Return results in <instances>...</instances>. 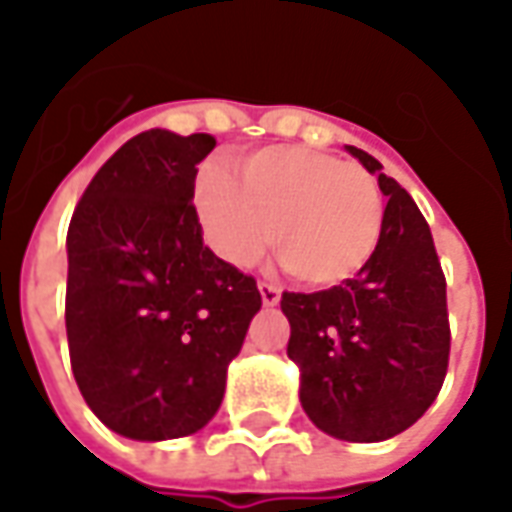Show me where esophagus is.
<instances>
[{"label": "esophagus", "instance_id": "1", "mask_svg": "<svg viewBox=\"0 0 512 512\" xmlns=\"http://www.w3.org/2000/svg\"><path fill=\"white\" fill-rule=\"evenodd\" d=\"M257 288H260V300H263V305H266V308H274V305L280 302V288H277V285L260 283Z\"/></svg>", "mask_w": 512, "mask_h": 512}]
</instances>
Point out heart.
I'll use <instances>...</instances> for the list:
<instances>
[{
    "instance_id": "1",
    "label": "heart",
    "mask_w": 512,
    "mask_h": 512,
    "mask_svg": "<svg viewBox=\"0 0 512 512\" xmlns=\"http://www.w3.org/2000/svg\"><path fill=\"white\" fill-rule=\"evenodd\" d=\"M193 207L221 260L249 266L271 241L283 269L314 288L339 285L364 269L384 229V198L373 176L300 145L241 156L235 179L215 165L201 168Z\"/></svg>"
}]
</instances>
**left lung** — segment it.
<instances>
[{
	"label": "left lung",
	"instance_id": "left-lung-1",
	"mask_svg": "<svg viewBox=\"0 0 512 512\" xmlns=\"http://www.w3.org/2000/svg\"><path fill=\"white\" fill-rule=\"evenodd\" d=\"M387 196L375 255L353 280L316 294L285 291L288 358L316 429L347 443H381L417 423L443 387L451 350L446 277L431 229L381 162L347 145Z\"/></svg>",
	"mask_w": 512,
	"mask_h": 512
}]
</instances>
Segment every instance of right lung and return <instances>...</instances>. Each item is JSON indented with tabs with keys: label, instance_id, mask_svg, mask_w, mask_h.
I'll use <instances>...</instances> for the list:
<instances>
[{
	"label": "right lung",
	"instance_id": "1",
	"mask_svg": "<svg viewBox=\"0 0 512 512\" xmlns=\"http://www.w3.org/2000/svg\"><path fill=\"white\" fill-rule=\"evenodd\" d=\"M210 134L128 139L66 232V339L83 401L111 431L159 443L210 423L260 311L255 277L204 246L193 207Z\"/></svg>",
	"mask_w": 512,
	"mask_h": 512
}]
</instances>
